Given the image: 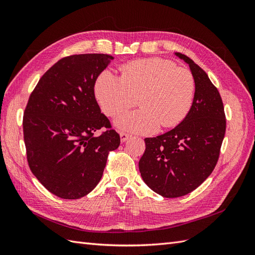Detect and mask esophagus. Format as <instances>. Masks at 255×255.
<instances>
[{
    "instance_id": "1",
    "label": "esophagus",
    "mask_w": 255,
    "mask_h": 255,
    "mask_svg": "<svg viewBox=\"0 0 255 255\" xmlns=\"http://www.w3.org/2000/svg\"><path fill=\"white\" fill-rule=\"evenodd\" d=\"M129 138V135L128 134H127V133H120V140H121V142H125V141H127L128 139Z\"/></svg>"
}]
</instances>
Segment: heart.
Returning a JSON list of instances; mask_svg holds the SVG:
<instances>
[{
    "instance_id": "obj_1",
    "label": "heart",
    "mask_w": 255,
    "mask_h": 255,
    "mask_svg": "<svg viewBox=\"0 0 255 255\" xmlns=\"http://www.w3.org/2000/svg\"><path fill=\"white\" fill-rule=\"evenodd\" d=\"M195 89L189 70L159 58L123 65L120 78L105 70L95 83L96 99L107 116L128 109L137 98L139 110L126 112L115 119L116 127L136 134H151L159 126L166 128L179 125L191 109Z\"/></svg>"
}]
</instances>
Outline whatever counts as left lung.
Here are the masks:
<instances>
[{
    "instance_id": "1",
    "label": "left lung",
    "mask_w": 255,
    "mask_h": 255,
    "mask_svg": "<svg viewBox=\"0 0 255 255\" xmlns=\"http://www.w3.org/2000/svg\"><path fill=\"white\" fill-rule=\"evenodd\" d=\"M174 55L189 66L194 76V102L180 125L163 135L145 138L139 160L143 182L165 198L187 195L210 176L226 134L225 110L217 88L194 60L181 53Z\"/></svg>"
}]
</instances>
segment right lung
<instances>
[{
    "instance_id": "1",
    "label": "right lung",
    "mask_w": 255,
    "mask_h": 255,
    "mask_svg": "<svg viewBox=\"0 0 255 255\" xmlns=\"http://www.w3.org/2000/svg\"><path fill=\"white\" fill-rule=\"evenodd\" d=\"M107 54H80L58 60L28 99L23 134L30 171L53 195L80 199L103 175L107 155L120 144L97 103L95 83L111 64Z\"/></svg>"
}]
</instances>
